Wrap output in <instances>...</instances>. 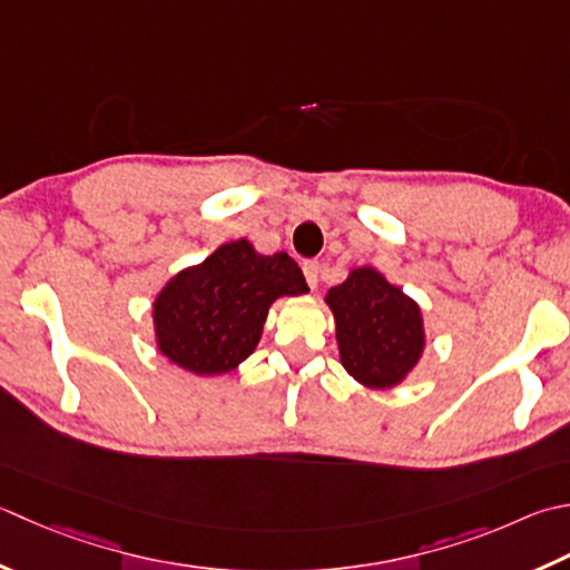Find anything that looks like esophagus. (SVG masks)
<instances>
[{"label": "esophagus", "mask_w": 570, "mask_h": 570, "mask_svg": "<svg viewBox=\"0 0 570 570\" xmlns=\"http://www.w3.org/2000/svg\"><path fill=\"white\" fill-rule=\"evenodd\" d=\"M318 274H321V264L318 262H304V276L311 288L318 286Z\"/></svg>", "instance_id": "esophagus-1"}]
</instances>
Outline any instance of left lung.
I'll return each instance as SVG.
<instances>
[{"label": "left lung", "mask_w": 570, "mask_h": 570, "mask_svg": "<svg viewBox=\"0 0 570 570\" xmlns=\"http://www.w3.org/2000/svg\"><path fill=\"white\" fill-rule=\"evenodd\" d=\"M341 365L355 383L387 390L405 381L425 353V321L415 298L375 266H353L328 288Z\"/></svg>", "instance_id": "8db88e82"}]
</instances>
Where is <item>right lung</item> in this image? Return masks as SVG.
<instances>
[{
	"instance_id": "obj_1",
	"label": "right lung",
	"mask_w": 570,
	"mask_h": 570,
	"mask_svg": "<svg viewBox=\"0 0 570 570\" xmlns=\"http://www.w3.org/2000/svg\"><path fill=\"white\" fill-rule=\"evenodd\" d=\"M301 294H308L306 278L286 252L225 242L155 294V351L187 373H229L256 351L274 301Z\"/></svg>"
}]
</instances>
